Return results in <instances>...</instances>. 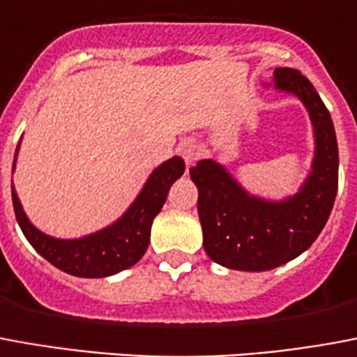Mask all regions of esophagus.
<instances>
[{
	"label": "esophagus",
	"mask_w": 357,
	"mask_h": 357,
	"mask_svg": "<svg viewBox=\"0 0 357 357\" xmlns=\"http://www.w3.org/2000/svg\"><path fill=\"white\" fill-rule=\"evenodd\" d=\"M178 151H179V155L183 157V160H185V165L189 166V165H192V162H195L197 158H199L200 145H199V142H197V139L187 138V139H183L181 144H179Z\"/></svg>",
	"instance_id": "34e87169"
}]
</instances>
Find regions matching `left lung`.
<instances>
[{"label":"left lung","mask_w":357,"mask_h":357,"mask_svg":"<svg viewBox=\"0 0 357 357\" xmlns=\"http://www.w3.org/2000/svg\"><path fill=\"white\" fill-rule=\"evenodd\" d=\"M274 83L297 94L312 119L316 158L305 187L289 200L265 202L242 191L213 160L189 168L199 189L206 253L219 265L248 273L276 268L308 250L326 227L339 187L337 136L326 104L297 70L276 68Z\"/></svg>","instance_id":"1"}]
</instances>
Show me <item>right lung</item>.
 <instances>
[{
	"label": "right lung",
	"mask_w": 357,
	"mask_h": 357,
	"mask_svg": "<svg viewBox=\"0 0 357 357\" xmlns=\"http://www.w3.org/2000/svg\"><path fill=\"white\" fill-rule=\"evenodd\" d=\"M183 172V158L166 160L149 176L136 202L115 225L79 240H56L38 231L28 221L17 192L10 187L13 208L24 236L51 265L79 278H104L136 265L144 257L149 245L153 219L165 206L172 183L181 178Z\"/></svg>",
	"instance_id": "right-lung-1"
}]
</instances>
